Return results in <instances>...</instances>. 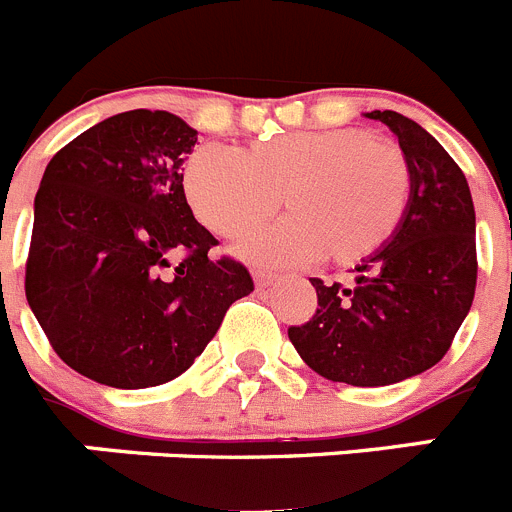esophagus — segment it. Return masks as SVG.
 <instances>
[{
	"instance_id": "1",
	"label": "esophagus",
	"mask_w": 512,
	"mask_h": 512,
	"mask_svg": "<svg viewBox=\"0 0 512 512\" xmlns=\"http://www.w3.org/2000/svg\"><path fill=\"white\" fill-rule=\"evenodd\" d=\"M253 279H256L259 287H269V284L277 282V274H271V271H264V269H253Z\"/></svg>"
}]
</instances>
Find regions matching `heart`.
<instances>
[{
	"instance_id": "heart-1",
	"label": "heart",
	"mask_w": 512,
	"mask_h": 512,
	"mask_svg": "<svg viewBox=\"0 0 512 512\" xmlns=\"http://www.w3.org/2000/svg\"><path fill=\"white\" fill-rule=\"evenodd\" d=\"M184 194L197 220L228 241L259 230L284 202L292 215L243 248L251 259L287 266L323 256L354 266L397 233L413 171L395 143L366 130H297L243 153L217 143L194 148Z\"/></svg>"
}]
</instances>
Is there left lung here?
Here are the masks:
<instances>
[{
  "mask_svg": "<svg viewBox=\"0 0 512 512\" xmlns=\"http://www.w3.org/2000/svg\"><path fill=\"white\" fill-rule=\"evenodd\" d=\"M366 117L384 122L408 156V212L392 241L356 266L354 284L310 279L318 310L289 328V341L330 382L384 387L446 356L474 300L477 241L467 176L441 143L400 112Z\"/></svg>",
  "mask_w": 512,
  "mask_h": 512,
  "instance_id": "1",
  "label": "left lung"
}]
</instances>
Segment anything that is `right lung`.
<instances>
[{
  "label": "right lung",
  "mask_w": 512,
  "mask_h": 512,
  "mask_svg": "<svg viewBox=\"0 0 512 512\" xmlns=\"http://www.w3.org/2000/svg\"><path fill=\"white\" fill-rule=\"evenodd\" d=\"M197 130L130 110L76 135L45 166L25 264L27 305L61 361L107 387L143 390L187 372L235 300L241 261L210 259L182 164Z\"/></svg>",
  "instance_id": "right-lung-1"
}]
</instances>
